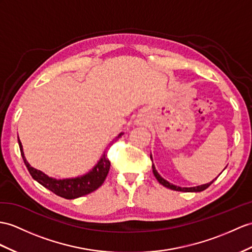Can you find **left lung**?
Here are the masks:
<instances>
[{"instance_id":"1","label":"left lung","mask_w":252,"mask_h":252,"mask_svg":"<svg viewBox=\"0 0 252 252\" xmlns=\"http://www.w3.org/2000/svg\"><path fill=\"white\" fill-rule=\"evenodd\" d=\"M151 159H152V156H151ZM152 168H153V173H154V175H155V177L157 179V181H158L159 183H160L162 186L167 187V188H169V189L176 190V191H185V192H199V191H203V190H205L206 188L210 187V186L212 185V184L214 183V181H215V180H214V181H213V182H211V183L204 184V185L197 186V187H190V188L184 187V188H182V187L175 186V185H173V184H171V183L167 182L165 180H163L162 177L158 174V172H157L156 169H155V167H154V164H152Z\"/></svg>"}]
</instances>
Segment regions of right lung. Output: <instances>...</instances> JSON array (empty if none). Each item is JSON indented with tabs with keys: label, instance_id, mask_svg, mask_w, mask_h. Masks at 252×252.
<instances>
[{
	"label": "right lung",
	"instance_id": "1",
	"mask_svg": "<svg viewBox=\"0 0 252 252\" xmlns=\"http://www.w3.org/2000/svg\"><path fill=\"white\" fill-rule=\"evenodd\" d=\"M122 134L123 132L120 133L119 137L116 139L121 138ZM18 142H19L23 161L26 163L29 172L31 175H32L33 179L37 181L47 189L51 190L53 193L60 195V197L62 198L76 199L95 191L96 189H98L102 185V183L105 182L106 177L109 173L110 160L105 153V154L102 155L99 162H98L96 164V167L93 169V171H91V172L88 174H85L81 177H76V179H67V180L51 179V177L47 176L45 173H42L41 171L36 170L31 167L30 163L26 160V157H24L20 140H18Z\"/></svg>",
	"mask_w": 252,
	"mask_h": 252
}]
</instances>
